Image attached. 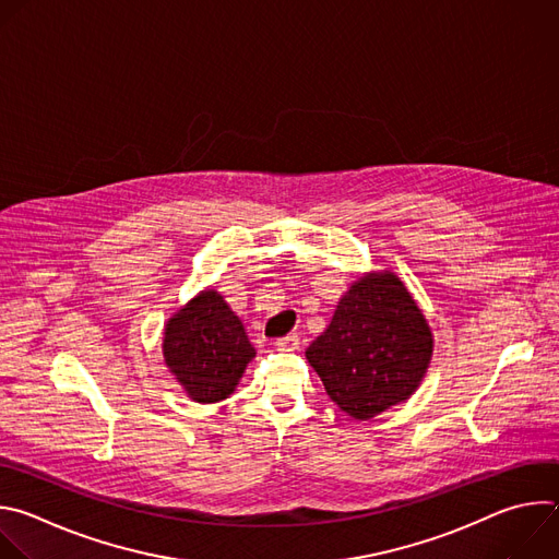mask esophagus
Here are the masks:
<instances>
[{
    "instance_id": "obj_1",
    "label": "esophagus",
    "mask_w": 559,
    "mask_h": 559,
    "mask_svg": "<svg viewBox=\"0 0 559 559\" xmlns=\"http://www.w3.org/2000/svg\"><path fill=\"white\" fill-rule=\"evenodd\" d=\"M274 347H276L278 352H296V349L300 347V338H298L296 334H289V336L278 338V341L274 343Z\"/></svg>"
}]
</instances>
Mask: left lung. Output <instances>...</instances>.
<instances>
[{
    "instance_id": "1",
    "label": "left lung",
    "mask_w": 559,
    "mask_h": 559,
    "mask_svg": "<svg viewBox=\"0 0 559 559\" xmlns=\"http://www.w3.org/2000/svg\"><path fill=\"white\" fill-rule=\"evenodd\" d=\"M433 352L423 311L391 272L369 274L341 298L330 328L307 347L328 395L352 418L369 420L420 384Z\"/></svg>"
}]
</instances>
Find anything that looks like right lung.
Wrapping results in <instances>:
<instances>
[{"mask_svg": "<svg viewBox=\"0 0 559 559\" xmlns=\"http://www.w3.org/2000/svg\"><path fill=\"white\" fill-rule=\"evenodd\" d=\"M254 354L243 323L214 289L197 296L166 328V365L197 403L227 397Z\"/></svg>", "mask_w": 559, "mask_h": 559, "instance_id": "right-lung-1", "label": "right lung"}]
</instances>
